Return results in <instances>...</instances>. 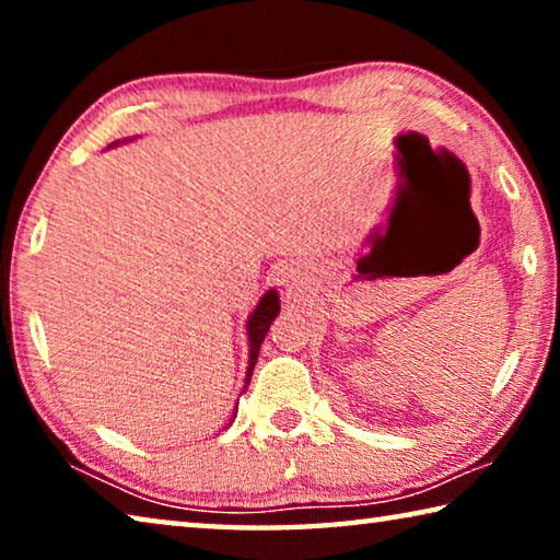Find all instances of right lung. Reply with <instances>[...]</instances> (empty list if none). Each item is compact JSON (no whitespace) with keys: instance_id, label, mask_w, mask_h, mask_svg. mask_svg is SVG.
<instances>
[{"instance_id":"right-lung-1","label":"right lung","mask_w":560,"mask_h":560,"mask_svg":"<svg viewBox=\"0 0 560 560\" xmlns=\"http://www.w3.org/2000/svg\"><path fill=\"white\" fill-rule=\"evenodd\" d=\"M113 145H118V143H110V148ZM277 316H279V293L269 289L261 296L259 306L252 311L249 320H246V334H249V368H246V381H244L246 385H249V381H252V371H254V365H257L259 348L264 343V338H267L271 320ZM246 385H244V390H246Z\"/></svg>"}]
</instances>
